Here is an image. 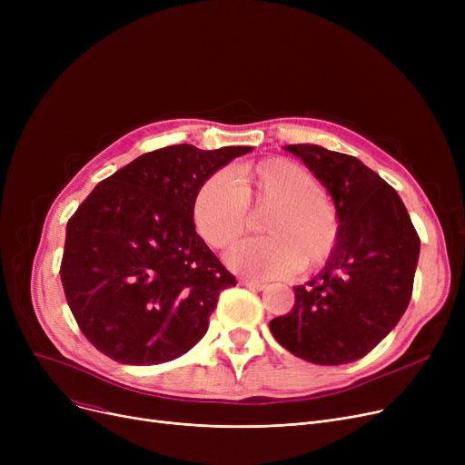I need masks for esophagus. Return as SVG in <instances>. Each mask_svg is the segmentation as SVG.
<instances>
[{
	"label": "esophagus",
	"mask_w": 465,
	"mask_h": 465,
	"mask_svg": "<svg viewBox=\"0 0 465 465\" xmlns=\"http://www.w3.org/2000/svg\"><path fill=\"white\" fill-rule=\"evenodd\" d=\"M239 284L242 286H249V288H254V290H265L267 284L265 282H260V281H252V279H241Z\"/></svg>",
	"instance_id": "obj_1"
}]
</instances>
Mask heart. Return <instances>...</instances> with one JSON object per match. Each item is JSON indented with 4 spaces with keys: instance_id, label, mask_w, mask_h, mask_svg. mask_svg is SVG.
Listing matches in <instances>:
<instances>
[{
    "instance_id": "1",
    "label": "heart",
    "mask_w": 465,
    "mask_h": 465,
    "mask_svg": "<svg viewBox=\"0 0 465 465\" xmlns=\"http://www.w3.org/2000/svg\"><path fill=\"white\" fill-rule=\"evenodd\" d=\"M270 205L273 209L263 220L267 237L237 242L226 256L232 270L254 279H279L300 265H322L339 239L337 213L321 183L294 160L267 158L241 165L233 177L216 171L195 192L192 216L203 241L224 249L245 233L249 207Z\"/></svg>"
}]
</instances>
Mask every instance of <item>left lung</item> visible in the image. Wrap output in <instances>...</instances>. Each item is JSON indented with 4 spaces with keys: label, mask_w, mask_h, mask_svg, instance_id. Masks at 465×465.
Wrapping results in <instances>:
<instances>
[{
    "label": "left lung",
    "mask_w": 465,
    "mask_h": 465,
    "mask_svg": "<svg viewBox=\"0 0 465 465\" xmlns=\"http://www.w3.org/2000/svg\"><path fill=\"white\" fill-rule=\"evenodd\" d=\"M330 192L339 239L324 270L294 286L296 303L270 330L294 356L341 365L363 358L396 328L417 272L420 239L398 192L358 158L288 144Z\"/></svg>",
    "instance_id": "8db88e82"
}]
</instances>
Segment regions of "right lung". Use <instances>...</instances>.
Masks as SVG:
<instances>
[{
    "instance_id": "1",
    "label": "right lung",
    "mask_w": 465,
    "mask_h": 465,
    "mask_svg": "<svg viewBox=\"0 0 465 465\" xmlns=\"http://www.w3.org/2000/svg\"><path fill=\"white\" fill-rule=\"evenodd\" d=\"M252 146L146 153L97 184L65 230L60 277L90 343L130 365L175 360L205 335L235 277L195 233L193 195Z\"/></svg>"
}]
</instances>
